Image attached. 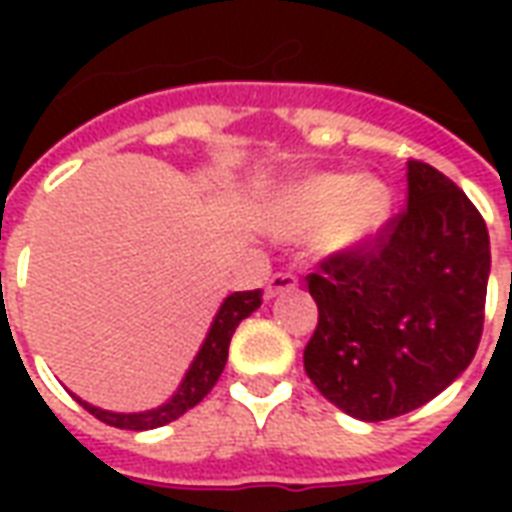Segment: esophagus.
Listing matches in <instances>:
<instances>
[{"instance_id": "34e87169", "label": "esophagus", "mask_w": 512, "mask_h": 512, "mask_svg": "<svg viewBox=\"0 0 512 512\" xmlns=\"http://www.w3.org/2000/svg\"><path fill=\"white\" fill-rule=\"evenodd\" d=\"M299 285V277L293 274V271H277L274 277L268 279L266 285V296L268 299H274L277 293H285V290H293Z\"/></svg>"}]
</instances>
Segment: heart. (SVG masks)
I'll use <instances>...</instances> for the list:
<instances>
[{"label":"heart","instance_id":"b5f03b06","mask_svg":"<svg viewBox=\"0 0 512 512\" xmlns=\"http://www.w3.org/2000/svg\"><path fill=\"white\" fill-rule=\"evenodd\" d=\"M389 194L381 183H356L351 175H312L279 194L274 230L282 238L318 233L321 249H354L384 224Z\"/></svg>","mask_w":512,"mask_h":512}]
</instances>
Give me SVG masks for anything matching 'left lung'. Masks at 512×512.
I'll list each match as a JSON object with an SVG mask.
<instances>
[{
    "label": "left lung",
    "instance_id": "1",
    "mask_svg": "<svg viewBox=\"0 0 512 512\" xmlns=\"http://www.w3.org/2000/svg\"><path fill=\"white\" fill-rule=\"evenodd\" d=\"M406 178L403 211L307 274L318 326L304 370L329 403L365 422L425 406L469 367L483 337V216L425 161H408Z\"/></svg>",
    "mask_w": 512,
    "mask_h": 512
}]
</instances>
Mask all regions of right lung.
<instances>
[{
	"mask_svg": "<svg viewBox=\"0 0 512 512\" xmlns=\"http://www.w3.org/2000/svg\"><path fill=\"white\" fill-rule=\"evenodd\" d=\"M263 304V290H238L233 296H227L222 304V310L216 312V318L211 323V332L202 343L200 354L191 362L189 373L183 378V384L178 386V392L169 397L164 406L153 408V411H142V414H115V411H104L95 408L90 403L79 400L95 419H101L112 428L123 430H153L167 425L172 419L183 417L189 408L200 403L202 397L211 392L219 376H222L224 362H227V351H230V340L238 323L249 318L252 312Z\"/></svg>",
	"mask_w": 512,
	"mask_h": 512,
	"instance_id": "right-lung-1",
	"label": "right lung"
}]
</instances>
